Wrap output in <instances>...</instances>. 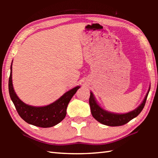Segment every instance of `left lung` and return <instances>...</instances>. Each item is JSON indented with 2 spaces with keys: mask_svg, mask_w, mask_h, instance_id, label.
Masks as SVG:
<instances>
[{
  "mask_svg": "<svg viewBox=\"0 0 158 158\" xmlns=\"http://www.w3.org/2000/svg\"><path fill=\"white\" fill-rule=\"evenodd\" d=\"M149 90L145 98H144L143 102L139 106H138L137 109L132 111L123 114H113L104 110V109H102L98 105L94 97H93V93L90 92L89 105L90 106V111H91L92 116L98 122H100V123L108 125V126H121V125H123L127 123L128 122L130 121L134 118L137 117L141 113V111L143 110L144 106H145Z\"/></svg>",
  "mask_w": 158,
  "mask_h": 158,
  "instance_id": "1",
  "label": "left lung"
}]
</instances>
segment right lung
Masks as SVG:
<instances>
[{"instance_id":"obj_1","label":"right lung","mask_w":158,"mask_h":158,"mask_svg":"<svg viewBox=\"0 0 158 158\" xmlns=\"http://www.w3.org/2000/svg\"><path fill=\"white\" fill-rule=\"evenodd\" d=\"M10 70L8 83L10 96L19 115L23 121L40 127H53L63 121L66 116V109L69 101L79 89V86L69 90L58 100L49 105L40 107L30 106L23 103L16 95L12 85V65Z\"/></svg>"}]
</instances>
